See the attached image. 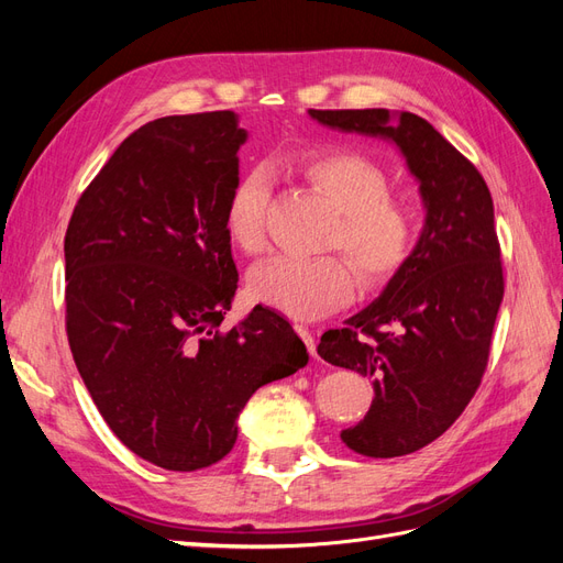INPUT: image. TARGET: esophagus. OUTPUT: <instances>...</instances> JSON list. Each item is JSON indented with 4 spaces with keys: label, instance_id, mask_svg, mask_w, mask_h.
<instances>
[{
    "label": "esophagus",
    "instance_id": "obj_1",
    "mask_svg": "<svg viewBox=\"0 0 563 563\" xmlns=\"http://www.w3.org/2000/svg\"><path fill=\"white\" fill-rule=\"evenodd\" d=\"M298 335L305 340V345H308V352L312 356H317V340H314V333L308 329V327H296Z\"/></svg>",
    "mask_w": 563,
    "mask_h": 563
}]
</instances>
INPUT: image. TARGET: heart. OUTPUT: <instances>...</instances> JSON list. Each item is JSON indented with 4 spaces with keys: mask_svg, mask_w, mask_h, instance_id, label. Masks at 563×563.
<instances>
[{
    "mask_svg": "<svg viewBox=\"0 0 563 563\" xmlns=\"http://www.w3.org/2000/svg\"><path fill=\"white\" fill-rule=\"evenodd\" d=\"M305 178L338 211L327 246L345 249L368 282L395 275L411 251L413 220L404 203L389 197L383 168L356 152H329L305 164ZM269 192V174L263 166L246 172L230 192L225 228L246 253L265 246ZM251 291L288 317L317 319L352 296L354 269L343 255H277L253 267Z\"/></svg>",
    "mask_w": 563,
    "mask_h": 563,
    "instance_id": "b5f03b06",
    "label": "heart"
}]
</instances>
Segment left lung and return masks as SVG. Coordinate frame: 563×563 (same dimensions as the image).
Wrapping results in <instances>:
<instances>
[{"label":"left lung","mask_w":563,"mask_h":563,"mask_svg":"<svg viewBox=\"0 0 563 563\" xmlns=\"http://www.w3.org/2000/svg\"><path fill=\"white\" fill-rule=\"evenodd\" d=\"M321 126L395 145L424 223L380 296L321 335V360L373 380L364 420L340 432L368 457L408 455L444 434L482 383L503 302L493 199L482 174L413 112L308 110Z\"/></svg>","instance_id":"obj_1"}]
</instances>
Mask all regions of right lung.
<instances>
[{"instance_id":"right-lung-1","label":"right lung","mask_w":563,"mask_h":563,"mask_svg":"<svg viewBox=\"0 0 563 563\" xmlns=\"http://www.w3.org/2000/svg\"><path fill=\"white\" fill-rule=\"evenodd\" d=\"M249 131L232 110L133 131L79 197L65 232V321L100 416L147 463L223 460L258 387L308 364L279 312L220 333L236 294L225 207Z\"/></svg>"}]
</instances>
